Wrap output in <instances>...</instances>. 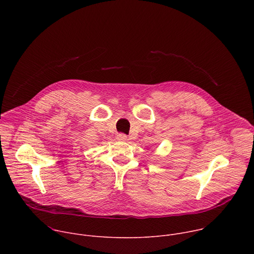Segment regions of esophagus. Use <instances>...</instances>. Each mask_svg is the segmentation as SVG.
I'll list each match as a JSON object with an SVG mask.
<instances>
[{"instance_id":"obj_1","label":"esophagus","mask_w":254,"mask_h":254,"mask_svg":"<svg viewBox=\"0 0 254 254\" xmlns=\"http://www.w3.org/2000/svg\"><path fill=\"white\" fill-rule=\"evenodd\" d=\"M117 137L119 140H127V135L125 133H119Z\"/></svg>"}]
</instances>
